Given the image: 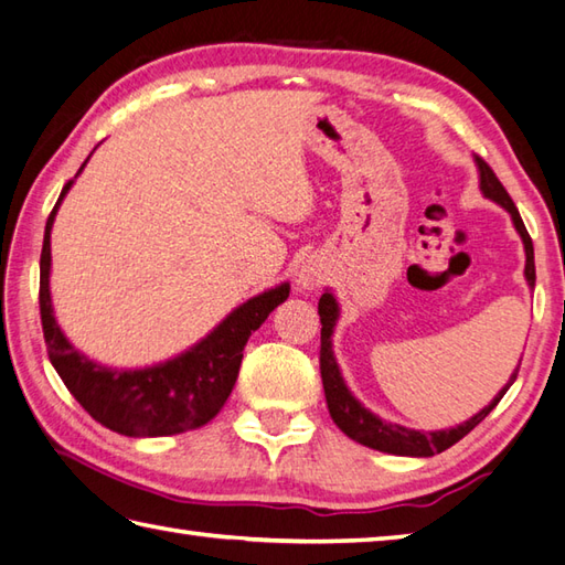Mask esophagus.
Returning <instances> with one entry per match:
<instances>
[{
	"label": "esophagus",
	"instance_id": "obj_1",
	"mask_svg": "<svg viewBox=\"0 0 565 565\" xmlns=\"http://www.w3.org/2000/svg\"><path fill=\"white\" fill-rule=\"evenodd\" d=\"M295 282L299 290H315V287L321 282V273L312 266V263H305V266L299 268Z\"/></svg>",
	"mask_w": 565,
	"mask_h": 565
}]
</instances>
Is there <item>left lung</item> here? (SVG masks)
<instances>
[{"label": "left lung", "mask_w": 565, "mask_h": 565, "mask_svg": "<svg viewBox=\"0 0 565 565\" xmlns=\"http://www.w3.org/2000/svg\"><path fill=\"white\" fill-rule=\"evenodd\" d=\"M476 163L480 170V190L486 194L488 200L498 202L500 206L510 212L512 224L516 232H520L522 241H524V253H526V266H524V278L526 282L534 287L536 282V268H534V244L532 236H529L526 226L520 216V210H516L512 198L508 194V190L502 188V182L494 175L492 168L482 160L480 156H476ZM319 317H321V351H319V367H321V383H324V395H327V407L329 414L337 427L349 436V439L359 441L367 448H375V451L383 454H395V456H434L446 451L448 446H454L456 441L463 439L468 431H473L478 424L488 417V414L498 407V402L502 399V395L508 393L510 385L516 380V373H520V365L516 371L510 375L508 385H504L494 399L486 409H480L476 417H470L468 422L458 424L454 429H441V431H417V429H407L399 427V424L393 422H383L371 409H365L359 399L351 395V390L347 387L341 377V371L337 365V359H333L331 351V333L333 327H337L339 319V305L333 295L327 290L324 295L319 297Z\"/></svg>", "instance_id": "1"}]
</instances>
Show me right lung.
<instances>
[{
	"mask_svg": "<svg viewBox=\"0 0 565 565\" xmlns=\"http://www.w3.org/2000/svg\"><path fill=\"white\" fill-rule=\"evenodd\" d=\"M87 163V160H85ZM83 163V168H85ZM77 170V175L83 172ZM75 175V178H77ZM73 180L63 188L45 222L41 250V324L57 375L89 417L124 436H172L204 427L224 407L238 377L244 347L253 331L290 295L282 282L236 307L212 333L185 353L138 371H117L79 353L57 327L51 302V228Z\"/></svg>",
	"mask_w": 565,
	"mask_h": 565,
	"instance_id": "add662e5",
	"label": "right lung"
}]
</instances>
